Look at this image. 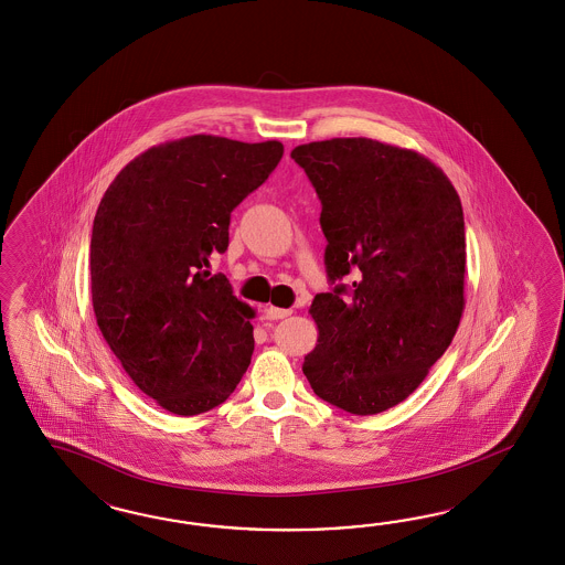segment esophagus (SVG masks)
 Segmentation results:
<instances>
[{"label":"esophagus","mask_w":565,"mask_h":565,"mask_svg":"<svg viewBox=\"0 0 565 565\" xmlns=\"http://www.w3.org/2000/svg\"><path fill=\"white\" fill-rule=\"evenodd\" d=\"M290 308L265 307V317H267L269 321H279V319H286V317H290Z\"/></svg>","instance_id":"esophagus-1"}]
</instances>
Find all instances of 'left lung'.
Instances as JSON below:
<instances>
[{
  "instance_id": "1",
  "label": "left lung",
  "mask_w": 565,
  "mask_h": 565,
  "mask_svg": "<svg viewBox=\"0 0 565 565\" xmlns=\"http://www.w3.org/2000/svg\"><path fill=\"white\" fill-rule=\"evenodd\" d=\"M291 159L321 199L327 277L302 371L312 392L359 416L390 411L444 356L463 312L460 196L425 154L373 138L300 145ZM354 274L352 287L340 285Z\"/></svg>"
}]
</instances>
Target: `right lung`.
I'll list each match as a JSON object with an SVG mask.
<instances>
[{"mask_svg":"<svg viewBox=\"0 0 565 565\" xmlns=\"http://www.w3.org/2000/svg\"><path fill=\"white\" fill-rule=\"evenodd\" d=\"M284 145L194 135L135 157L105 190L90 236L97 326L142 394L178 416L223 404L255 350V310L209 258L230 215L277 168Z\"/></svg>","mask_w":565,"mask_h":565,"instance_id":"right-lung-1","label":"right lung"}]
</instances>
